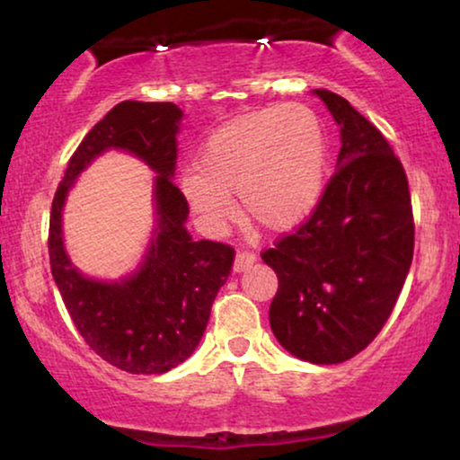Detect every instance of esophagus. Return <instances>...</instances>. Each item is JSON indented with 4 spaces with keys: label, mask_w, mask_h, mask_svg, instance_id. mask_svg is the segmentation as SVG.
I'll return each instance as SVG.
<instances>
[{
    "label": "esophagus",
    "mask_w": 460,
    "mask_h": 460,
    "mask_svg": "<svg viewBox=\"0 0 460 460\" xmlns=\"http://www.w3.org/2000/svg\"><path fill=\"white\" fill-rule=\"evenodd\" d=\"M257 257L253 253H247V251H238L236 257H234V266H232V270L234 272H244V270H249L251 266H253Z\"/></svg>",
    "instance_id": "esophagus-1"
}]
</instances>
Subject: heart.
<instances>
[{
	"label": "heart",
	"instance_id": "1",
	"mask_svg": "<svg viewBox=\"0 0 460 460\" xmlns=\"http://www.w3.org/2000/svg\"><path fill=\"white\" fill-rule=\"evenodd\" d=\"M186 172L180 188L209 230L243 216L263 230L297 228L316 211L329 180V142L316 112L304 104H276L244 112L217 128Z\"/></svg>",
	"mask_w": 460,
	"mask_h": 460
}]
</instances>
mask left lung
I'll list each match as a JSON object with an SVG mask.
<instances>
[{
	"mask_svg": "<svg viewBox=\"0 0 460 460\" xmlns=\"http://www.w3.org/2000/svg\"><path fill=\"white\" fill-rule=\"evenodd\" d=\"M339 125L337 172L312 217L261 260L279 276L274 337L299 360L339 364L379 335L412 263L404 167L348 100L314 90Z\"/></svg>",
	"mask_w": 460,
	"mask_h": 460,
	"instance_id": "8db88e82",
	"label": "left lung"
}]
</instances>
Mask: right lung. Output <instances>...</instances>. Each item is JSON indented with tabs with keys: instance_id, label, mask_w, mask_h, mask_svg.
Masks as SVG:
<instances>
[{
	"instance_id": "add662e5",
	"label": "right lung",
	"mask_w": 460,
	"mask_h": 460,
	"mask_svg": "<svg viewBox=\"0 0 460 460\" xmlns=\"http://www.w3.org/2000/svg\"><path fill=\"white\" fill-rule=\"evenodd\" d=\"M180 106L125 100L87 131L68 161L49 216V266L79 335L112 367L163 375L192 356L209 323L213 299L228 279L234 249L192 241L188 203L173 184ZM109 149L134 154L155 173L154 230L141 263L117 281L92 279L70 261L61 211L81 171Z\"/></svg>"
}]
</instances>
